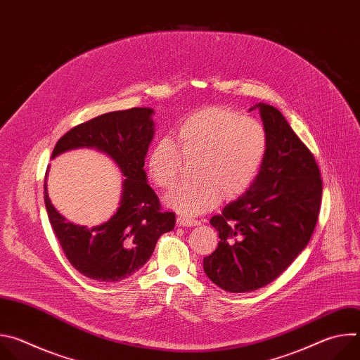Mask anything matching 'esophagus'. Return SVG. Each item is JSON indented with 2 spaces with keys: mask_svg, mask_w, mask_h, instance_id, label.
I'll return each mask as SVG.
<instances>
[{
  "mask_svg": "<svg viewBox=\"0 0 360 360\" xmlns=\"http://www.w3.org/2000/svg\"><path fill=\"white\" fill-rule=\"evenodd\" d=\"M176 224L179 226H196L200 222L198 219H191V218H185V217H178L176 218Z\"/></svg>",
  "mask_w": 360,
  "mask_h": 360,
  "instance_id": "1",
  "label": "esophagus"
}]
</instances>
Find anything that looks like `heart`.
Listing matches in <instances>:
<instances>
[{
  "mask_svg": "<svg viewBox=\"0 0 360 360\" xmlns=\"http://www.w3.org/2000/svg\"><path fill=\"white\" fill-rule=\"evenodd\" d=\"M178 146L161 138L148 152L150 181L168 189L178 181L182 164L195 161L196 182L184 184L165 196V203L184 217L210 211L221 196L242 195L258 176L265 161L269 138L265 127L225 107L199 110L175 129Z\"/></svg>",
  "mask_w": 360,
  "mask_h": 360,
  "instance_id": "obj_1",
  "label": "heart"
}]
</instances>
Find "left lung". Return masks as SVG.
<instances>
[{"label":"left lung","instance_id":"obj_1","mask_svg":"<svg viewBox=\"0 0 360 360\" xmlns=\"http://www.w3.org/2000/svg\"><path fill=\"white\" fill-rule=\"evenodd\" d=\"M256 107L269 138L265 161L250 188L211 218L221 240L203 258L205 274L232 293L264 288L285 272L311 240L322 200L314 153L276 108Z\"/></svg>","mask_w":360,"mask_h":360}]
</instances>
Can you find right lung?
Segmentation results:
<instances>
[{"mask_svg":"<svg viewBox=\"0 0 360 360\" xmlns=\"http://www.w3.org/2000/svg\"><path fill=\"white\" fill-rule=\"evenodd\" d=\"M152 112L150 108H131L102 114L71 128L53 150L54 158L70 149L96 148L108 153L125 175L117 214L92 228L74 225L61 217L44 184L46 214L65 258L89 279L118 282L128 278L146 264L160 236L175 226V214L162 211L143 171L153 135Z\"/></svg>","mask_w":360,"mask_h":360,"instance_id":"add662e5","label":"right lung"}]
</instances>
